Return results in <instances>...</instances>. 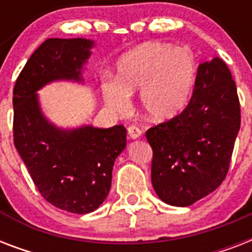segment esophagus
Listing matches in <instances>:
<instances>
[{
  "mask_svg": "<svg viewBox=\"0 0 252 252\" xmlns=\"http://www.w3.org/2000/svg\"><path fill=\"white\" fill-rule=\"evenodd\" d=\"M141 129L138 128V126H128V134H129V137L132 138V140H136V138H138L140 136H141Z\"/></svg>",
  "mask_w": 252,
  "mask_h": 252,
  "instance_id": "34e87169",
  "label": "esophagus"
}]
</instances>
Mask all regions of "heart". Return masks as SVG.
Wrapping results in <instances>:
<instances>
[{
  "mask_svg": "<svg viewBox=\"0 0 252 252\" xmlns=\"http://www.w3.org/2000/svg\"><path fill=\"white\" fill-rule=\"evenodd\" d=\"M196 61L189 51L150 41L124 53L115 65L114 80L102 84L111 110L123 112L138 90V107L146 118L163 122L183 110L196 80Z\"/></svg>",
  "mask_w": 252,
  "mask_h": 252,
  "instance_id": "1",
  "label": "heart"
}]
</instances>
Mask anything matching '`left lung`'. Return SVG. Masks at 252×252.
<instances>
[{
  "label": "left lung",
  "mask_w": 252,
  "mask_h": 252,
  "mask_svg": "<svg viewBox=\"0 0 252 252\" xmlns=\"http://www.w3.org/2000/svg\"><path fill=\"white\" fill-rule=\"evenodd\" d=\"M241 126L237 86L220 57L197 68L183 112L146 130L153 149L152 183L158 197L188 207L220 187Z\"/></svg>",
  "instance_id": "left-lung-1"
}]
</instances>
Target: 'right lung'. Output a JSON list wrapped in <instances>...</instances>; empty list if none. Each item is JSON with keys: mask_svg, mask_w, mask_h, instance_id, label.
Masks as SVG:
<instances>
[{"mask_svg": "<svg viewBox=\"0 0 252 252\" xmlns=\"http://www.w3.org/2000/svg\"><path fill=\"white\" fill-rule=\"evenodd\" d=\"M94 41L47 39L31 55L13 91L14 145L48 203L86 215L98 209L111 188L115 159L126 146L124 126L59 128L41 112L37 90L55 81L82 82Z\"/></svg>", "mask_w": 252, "mask_h": 252, "instance_id": "add662e5", "label": "right lung"}]
</instances>
